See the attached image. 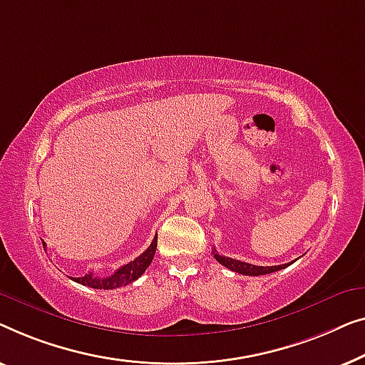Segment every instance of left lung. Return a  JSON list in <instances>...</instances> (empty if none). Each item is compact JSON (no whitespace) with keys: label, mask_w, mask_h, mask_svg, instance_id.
<instances>
[{"label":"left lung","mask_w":365,"mask_h":365,"mask_svg":"<svg viewBox=\"0 0 365 365\" xmlns=\"http://www.w3.org/2000/svg\"><path fill=\"white\" fill-rule=\"evenodd\" d=\"M213 258L218 261L220 264H223L225 268L235 271V273H240V274H245V276H261V274H269V273H274V271H279V269H284L289 266L291 263L287 264H278V266H256V264H250V263H245V261H238V259H233V258H228V256H222L218 255V251L213 248Z\"/></svg>","instance_id":"1"}]
</instances>
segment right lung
I'll return each mask as SVG.
<instances>
[{
	"instance_id": "1",
	"label": "right lung",
	"mask_w": 365,
	"mask_h": 365,
	"mask_svg": "<svg viewBox=\"0 0 365 365\" xmlns=\"http://www.w3.org/2000/svg\"><path fill=\"white\" fill-rule=\"evenodd\" d=\"M43 246L46 248V243L43 241ZM155 250H157V236L153 238L150 246L143 251V253L135 258L130 263H127L124 266H120L119 269L115 271L114 274L106 276V278H99V276H94L92 273H87L81 278H74L76 283H79L82 286H89L94 287V289H115V287L120 286H127L130 284L132 281H135L137 278L145 273V269L148 268V264L152 263L153 256H155Z\"/></svg>"
}]
</instances>
